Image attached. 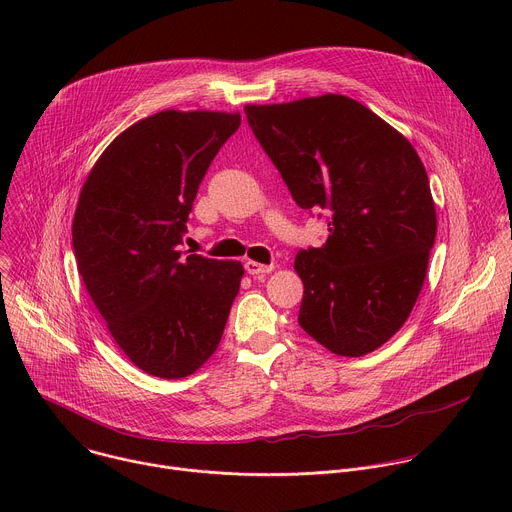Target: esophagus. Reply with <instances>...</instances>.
Returning a JSON list of instances; mask_svg holds the SVG:
<instances>
[{
  "mask_svg": "<svg viewBox=\"0 0 512 512\" xmlns=\"http://www.w3.org/2000/svg\"><path fill=\"white\" fill-rule=\"evenodd\" d=\"M245 271L249 275H265V273H271L273 271V265H263V263H257V261H245Z\"/></svg>",
  "mask_w": 512,
  "mask_h": 512,
  "instance_id": "34e87169",
  "label": "esophagus"
}]
</instances>
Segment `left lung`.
<instances>
[{
    "label": "left lung",
    "instance_id": "1",
    "mask_svg": "<svg viewBox=\"0 0 512 512\" xmlns=\"http://www.w3.org/2000/svg\"><path fill=\"white\" fill-rule=\"evenodd\" d=\"M245 113L296 204L330 216L326 243L296 255L300 326L340 356L377 350L409 318L435 241L417 152L344 95L247 105Z\"/></svg>",
    "mask_w": 512,
    "mask_h": 512
}]
</instances>
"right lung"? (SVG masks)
Returning <instances> with one entry per match:
<instances>
[{"label": "right lung", "mask_w": 512, "mask_h": 512, "mask_svg": "<svg viewBox=\"0 0 512 512\" xmlns=\"http://www.w3.org/2000/svg\"><path fill=\"white\" fill-rule=\"evenodd\" d=\"M239 125V113L160 111L119 133L83 184L79 273L117 346L152 377L198 371L239 294L241 261L180 251L198 186Z\"/></svg>", "instance_id": "obj_1"}]
</instances>
